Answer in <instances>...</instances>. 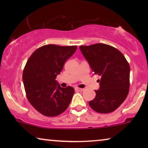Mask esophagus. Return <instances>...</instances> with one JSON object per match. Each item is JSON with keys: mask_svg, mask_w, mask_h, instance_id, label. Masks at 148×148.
Returning a JSON list of instances; mask_svg holds the SVG:
<instances>
[{"mask_svg": "<svg viewBox=\"0 0 148 148\" xmlns=\"http://www.w3.org/2000/svg\"><path fill=\"white\" fill-rule=\"evenodd\" d=\"M75 91H77V92H80V91L84 90V89L79 88H75Z\"/></svg>", "mask_w": 148, "mask_h": 148, "instance_id": "esophagus-1", "label": "esophagus"}]
</instances>
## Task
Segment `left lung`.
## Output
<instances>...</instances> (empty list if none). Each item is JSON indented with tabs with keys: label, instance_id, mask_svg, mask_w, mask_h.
I'll return each instance as SVG.
<instances>
[{
	"label": "left lung",
	"instance_id": "8db88e82",
	"mask_svg": "<svg viewBox=\"0 0 148 148\" xmlns=\"http://www.w3.org/2000/svg\"><path fill=\"white\" fill-rule=\"evenodd\" d=\"M94 75L100 77V89L89 102L90 106L99 113H110L122 104L129 94L130 66L122 52L105 44L80 46Z\"/></svg>",
	"mask_w": 148,
	"mask_h": 148
}]
</instances>
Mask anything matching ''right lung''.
Here are the masks:
<instances>
[{"label":"right lung","instance_id":"1","mask_svg":"<svg viewBox=\"0 0 148 148\" xmlns=\"http://www.w3.org/2000/svg\"><path fill=\"white\" fill-rule=\"evenodd\" d=\"M77 50V46L48 44L34 51L23 72L26 96L32 106L46 116H58L68 108L75 90L61 88L55 79L64 62Z\"/></svg>","mask_w":148,"mask_h":148}]
</instances>
